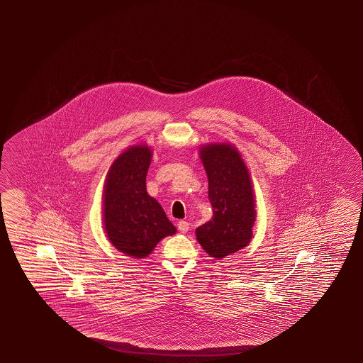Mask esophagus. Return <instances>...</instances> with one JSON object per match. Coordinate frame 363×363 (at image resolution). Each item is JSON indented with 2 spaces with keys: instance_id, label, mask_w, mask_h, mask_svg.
Masks as SVG:
<instances>
[{
  "instance_id": "obj_1",
  "label": "esophagus",
  "mask_w": 363,
  "mask_h": 363,
  "mask_svg": "<svg viewBox=\"0 0 363 363\" xmlns=\"http://www.w3.org/2000/svg\"><path fill=\"white\" fill-rule=\"evenodd\" d=\"M178 229L180 230V233H186V231L191 229V225L188 224L186 221H179Z\"/></svg>"
}]
</instances>
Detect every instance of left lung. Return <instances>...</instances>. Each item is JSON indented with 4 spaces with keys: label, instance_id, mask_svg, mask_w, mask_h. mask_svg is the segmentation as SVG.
Segmentation results:
<instances>
[{
    "label": "left lung",
    "instance_id": "obj_1",
    "mask_svg": "<svg viewBox=\"0 0 363 363\" xmlns=\"http://www.w3.org/2000/svg\"><path fill=\"white\" fill-rule=\"evenodd\" d=\"M199 156L208 179L213 216L198 226L196 237L210 257L223 259L251 242L256 221L251 175L230 143L202 145Z\"/></svg>",
    "mask_w": 363,
    "mask_h": 363
}]
</instances>
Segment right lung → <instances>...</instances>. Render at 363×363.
Returning <instances> with one entry per match:
<instances>
[{"label":"right lung","instance_id":"1","mask_svg":"<svg viewBox=\"0 0 363 363\" xmlns=\"http://www.w3.org/2000/svg\"><path fill=\"white\" fill-rule=\"evenodd\" d=\"M151 158L148 145H132L112 162L106 175V235L129 257H147L161 239L177 233L162 207L147 193L145 177Z\"/></svg>","mask_w":363,"mask_h":363}]
</instances>
